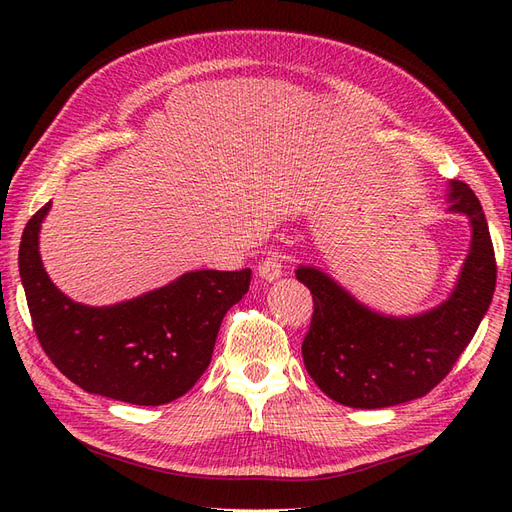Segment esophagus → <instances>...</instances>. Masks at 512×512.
I'll use <instances>...</instances> for the list:
<instances>
[{
    "label": "esophagus",
    "mask_w": 512,
    "mask_h": 512,
    "mask_svg": "<svg viewBox=\"0 0 512 512\" xmlns=\"http://www.w3.org/2000/svg\"><path fill=\"white\" fill-rule=\"evenodd\" d=\"M284 271V258L280 254H269L265 260L258 265V275L265 282H275L282 277Z\"/></svg>",
    "instance_id": "34e87169"
}]
</instances>
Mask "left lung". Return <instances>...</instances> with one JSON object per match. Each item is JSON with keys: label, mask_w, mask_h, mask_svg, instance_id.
<instances>
[{"label": "left lung", "mask_w": 512, "mask_h": 512, "mask_svg": "<svg viewBox=\"0 0 512 512\" xmlns=\"http://www.w3.org/2000/svg\"><path fill=\"white\" fill-rule=\"evenodd\" d=\"M448 213L466 215L468 256L448 297L425 312L386 314L369 307L314 265L294 275L314 297L303 363L320 391L350 408L378 410L427 395L466 350L495 290V258L485 211L466 183L446 188Z\"/></svg>", "instance_id": "1"}]
</instances>
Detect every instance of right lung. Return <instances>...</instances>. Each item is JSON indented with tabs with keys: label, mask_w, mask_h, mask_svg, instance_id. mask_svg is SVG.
<instances>
[{
	"label": "right lung",
	"mask_w": 512,
	"mask_h": 512,
	"mask_svg": "<svg viewBox=\"0 0 512 512\" xmlns=\"http://www.w3.org/2000/svg\"><path fill=\"white\" fill-rule=\"evenodd\" d=\"M51 205L27 222L19 250L29 314L49 359L83 391L134 406L188 393L211 363L226 312L250 290L252 271H188L128 301L85 305L42 265L40 228Z\"/></svg>",
	"instance_id": "1"
}]
</instances>
